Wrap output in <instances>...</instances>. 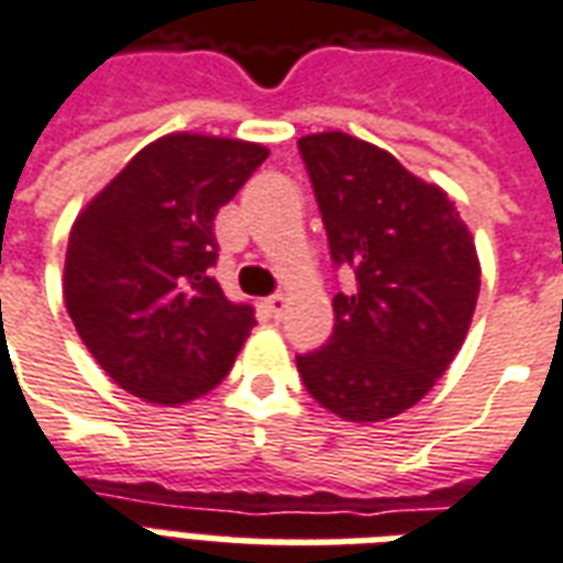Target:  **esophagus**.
I'll list each match as a JSON object with an SVG mask.
<instances>
[{
    "label": "esophagus",
    "instance_id": "esophagus-1",
    "mask_svg": "<svg viewBox=\"0 0 563 563\" xmlns=\"http://www.w3.org/2000/svg\"><path fill=\"white\" fill-rule=\"evenodd\" d=\"M262 307H265V313H268L271 319H280L283 310H286V298H283V295H268V298L262 301Z\"/></svg>",
    "mask_w": 563,
    "mask_h": 563
}]
</instances>
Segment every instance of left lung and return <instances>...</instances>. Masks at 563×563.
Listing matches in <instances>:
<instances>
[{"label": "left lung", "instance_id": "obj_1", "mask_svg": "<svg viewBox=\"0 0 563 563\" xmlns=\"http://www.w3.org/2000/svg\"><path fill=\"white\" fill-rule=\"evenodd\" d=\"M338 268L325 346L298 355L313 401L346 422L410 410L452 365L479 295V258L455 201L389 150L346 132L298 141Z\"/></svg>", "mask_w": 563, "mask_h": 563}]
</instances>
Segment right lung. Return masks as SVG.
Masks as SVG:
<instances>
[{
	"label": "right lung",
	"mask_w": 563,
	"mask_h": 563,
	"mask_svg": "<svg viewBox=\"0 0 563 563\" xmlns=\"http://www.w3.org/2000/svg\"><path fill=\"white\" fill-rule=\"evenodd\" d=\"M265 159L253 141L174 132L78 213L63 274L68 317L129 395L174 407L232 371L256 317L210 277L213 220Z\"/></svg>",
	"instance_id": "right-lung-1"
}]
</instances>
